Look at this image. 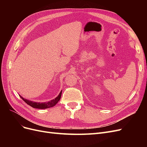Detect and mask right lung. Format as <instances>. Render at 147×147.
Segmentation results:
<instances>
[{"label": "right lung", "mask_w": 147, "mask_h": 147, "mask_svg": "<svg viewBox=\"0 0 147 147\" xmlns=\"http://www.w3.org/2000/svg\"><path fill=\"white\" fill-rule=\"evenodd\" d=\"M61 94H62V91L60 92L59 94L57 96L55 99H53L49 102H33L31 101L28 99H26L24 98H23V97L21 96L20 95V96L21 97V98L23 99L26 104H28L29 105L31 106L32 107L34 108V109H48V108H50L52 107H54L57 102H58L61 99Z\"/></svg>", "instance_id": "1"}]
</instances>
